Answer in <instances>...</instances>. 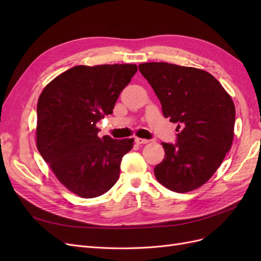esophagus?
I'll list each match as a JSON object with an SVG mask.
<instances>
[{
  "mask_svg": "<svg viewBox=\"0 0 261 261\" xmlns=\"http://www.w3.org/2000/svg\"><path fill=\"white\" fill-rule=\"evenodd\" d=\"M135 141L138 145H144V144H148L149 140L145 139V138H135Z\"/></svg>",
  "mask_w": 261,
  "mask_h": 261,
  "instance_id": "34e87169",
  "label": "esophagus"
}]
</instances>
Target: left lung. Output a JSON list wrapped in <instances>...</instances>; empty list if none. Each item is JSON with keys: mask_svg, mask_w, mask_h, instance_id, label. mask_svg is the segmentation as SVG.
<instances>
[{"mask_svg": "<svg viewBox=\"0 0 261 261\" xmlns=\"http://www.w3.org/2000/svg\"><path fill=\"white\" fill-rule=\"evenodd\" d=\"M139 70L164 117L176 123V143H162L165 155L154 175L170 191L187 193L215 174L234 136L235 107L230 94L206 70L164 62L143 63Z\"/></svg>", "mask_w": 261, "mask_h": 261, "instance_id": "left-lung-1", "label": "left lung"}]
</instances>
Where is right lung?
Returning <instances> with one entry per match:
<instances>
[{
  "label": "right lung",
  "instance_id": "1",
  "mask_svg": "<svg viewBox=\"0 0 261 261\" xmlns=\"http://www.w3.org/2000/svg\"><path fill=\"white\" fill-rule=\"evenodd\" d=\"M135 64L80 65L45 86L37 105V148L55 176L83 198L107 193L120 176L133 138L98 137L97 123L113 113Z\"/></svg>",
  "mask_w": 261,
  "mask_h": 261
}]
</instances>
